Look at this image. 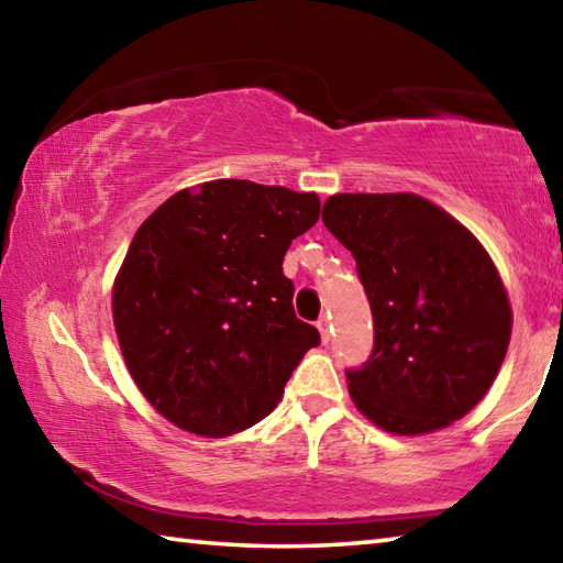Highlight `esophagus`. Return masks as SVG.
<instances>
[{
  "label": "esophagus",
  "mask_w": 563,
  "mask_h": 563,
  "mask_svg": "<svg viewBox=\"0 0 563 563\" xmlns=\"http://www.w3.org/2000/svg\"><path fill=\"white\" fill-rule=\"evenodd\" d=\"M318 330H320V335H322V340H330V320L325 318V316H322L320 320H318Z\"/></svg>",
  "instance_id": "obj_1"
}]
</instances>
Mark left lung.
I'll list each match as a JSON object with an SVG mask.
<instances>
[{
    "instance_id": "obj_1",
    "label": "left lung",
    "mask_w": 563,
    "mask_h": 563,
    "mask_svg": "<svg viewBox=\"0 0 563 563\" xmlns=\"http://www.w3.org/2000/svg\"><path fill=\"white\" fill-rule=\"evenodd\" d=\"M322 223L347 247L375 320V345L347 369L362 415L393 434L462 419L487 395L511 335V308L487 251L415 194H340Z\"/></svg>"
}]
</instances>
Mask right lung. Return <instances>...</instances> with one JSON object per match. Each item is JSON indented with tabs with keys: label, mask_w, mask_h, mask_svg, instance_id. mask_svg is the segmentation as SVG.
Here are the masks:
<instances>
[{
	"label": "right lung",
	"mask_w": 563,
	"mask_h": 563,
	"mask_svg": "<svg viewBox=\"0 0 563 563\" xmlns=\"http://www.w3.org/2000/svg\"><path fill=\"white\" fill-rule=\"evenodd\" d=\"M318 218L316 194L221 178L178 190L133 235L113 325L139 389L180 430L225 437L261 422L320 342L283 273Z\"/></svg>",
	"instance_id": "1"
}]
</instances>
